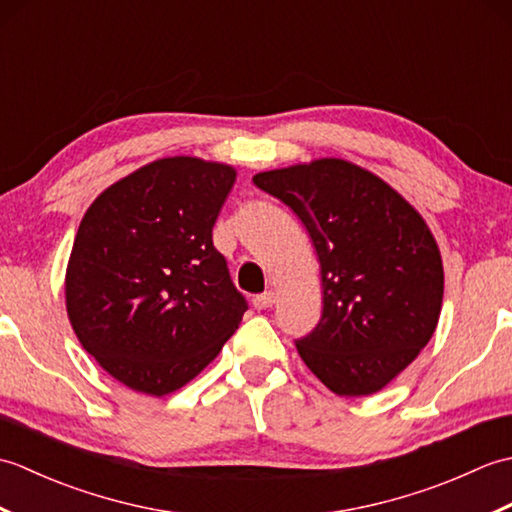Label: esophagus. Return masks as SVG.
I'll list each match as a JSON object with an SVG mask.
<instances>
[{
    "label": "esophagus",
    "mask_w": 512,
    "mask_h": 512,
    "mask_svg": "<svg viewBox=\"0 0 512 512\" xmlns=\"http://www.w3.org/2000/svg\"><path fill=\"white\" fill-rule=\"evenodd\" d=\"M273 303H275V292H262V295H255L253 297V306L257 308V310H266V308H273Z\"/></svg>",
    "instance_id": "34e87169"
}]
</instances>
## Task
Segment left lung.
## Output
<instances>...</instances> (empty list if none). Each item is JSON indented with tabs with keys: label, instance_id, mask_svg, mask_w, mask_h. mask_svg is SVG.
<instances>
[{
	"label": "left lung",
	"instance_id": "8db88e82",
	"mask_svg": "<svg viewBox=\"0 0 512 512\" xmlns=\"http://www.w3.org/2000/svg\"><path fill=\"white\" fill-rule=\"evenodd\" d=\"M253 182L297 213L319 257L323 314L297 341L303 363L334 394H376L436 332V237L396 189L341 158L262 171Z\"/></svg>",
	"mask_w": 512,
	"mask_h": 512
}]
</instances>
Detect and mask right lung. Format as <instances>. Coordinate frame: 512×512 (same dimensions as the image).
<instances>
[{
  "label": "right lung",
  "mask_w": 512,
  "mask_h": 512,
  "mask_svg": "<svg viewBox=\"0 0 512 512\" xmlns=\"http://www.w3.org/2000/svg\"><path fill=\"white\" fill-rule=\"evenodd\" d=\"M237 171L173 156L107 187L85 211L65 270L83 350L125 387L165 396L220 354L248 303L213 246Z\"/></svg>",
  "instance_id": "1"
}]
</instances>
